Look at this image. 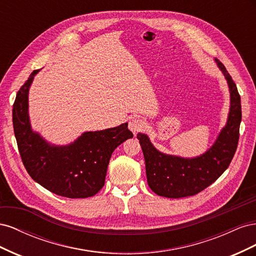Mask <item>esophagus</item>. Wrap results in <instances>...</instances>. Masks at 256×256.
<instances>
[{
  "instance_id": "34e87169",
  "label": "esophagus",
  "mask_w": 256,
  "mask_h": 256,
  "mask_svg": "<svg viewBox=\"0 0 256 256\" xmlns=\"http://www.w3.org/2000/svg\"><path fill=\"white\" fill-rule=\"evenodd\" d=\"M129 129L132 131L134 134H136L138 131L142 130L145 127V122L143 120L138 118H132L131 120H129V124H128Z\"/></svg>"
}]
</instances>
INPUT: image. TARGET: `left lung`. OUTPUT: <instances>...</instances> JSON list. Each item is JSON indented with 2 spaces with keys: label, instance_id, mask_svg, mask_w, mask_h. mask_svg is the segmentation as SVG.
<instances>
[{
  "label": "left lung",
  "instance_id": "8db88e82",
  "mask_svg": "<svg viewBox=\"0 0 256 256\" xmlns=\"http://www.w3.org/2000/svg\"><path fill=\"white\" fill-rule=\"evenodd\" d=\"M214 62L228 82L230 110L226 126L205 152L192 158L164 154L154 146L146 134H136L145 159L147 184L160 196L180 198L198 194L218 180L234 157L242 122L240 96L226 67L219 60Z\"/></svg>",
  "mask_w": 256,
  "mask_h": 256
}]
</instances>
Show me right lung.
<instances>
[{"instance_id":"add662e5","label":"right lung","mask_w":256,"mask_h":256,"mask_svg":"<svg viewBox=\"0 0 256 256\" xmlns=\"http://www.w3.org/2000/svg\"><path fill=\"white\" fill-rule=\"evenodd\" d=\"M34 70L18 92L12 124L21 159L33 180L52 193L69 198L95 196L104 187L114 150L134 134L128 122L97 131H85L72 143L53 144L30 125L28 92Z\"/></svg>"}]
</instances>
